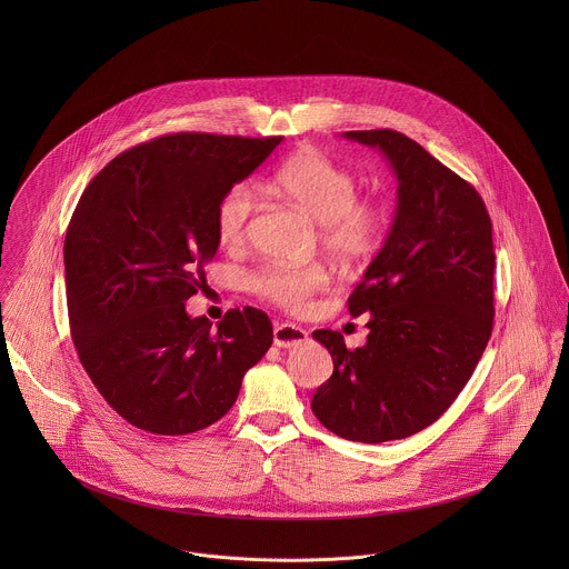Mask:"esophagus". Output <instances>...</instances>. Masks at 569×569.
I'll return each instance as SVG.
<instances>
[{"label":"esophagus","instance_id":"34e87169","mask_svg":"<svg viewBox=\"0 0 569 569\" xmlns=\"http://www.w3.org/2000/svg\"><path fill=\"white\" fill-rule=\"evenodd\" d=\"M307 339H309V332L302 326L291 325V322L273 326V343L278 348H293Z\"/></svg>","mask_w":569,"mask_h":569}]
</instances>
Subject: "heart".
<instances>
[{
    "mask_svg": "<svg viewBox=\"0 0 569 569\" xmlns=\"http://www.w3.org/2000/svg\"><path fill=\"white\" fill-rule=\"evenodd\" d=\"M269 186L273 194L293 203L320 223V243L339 262L368 258L386 237L390 214L381 201L359 197V179L343 163L318 149H300L280 163ZM258 214V197L247 181L223 190L214 210L219 243L237 249L244 243ZM328 284L322 264H264L249 276L251 291L287 311H305Z\"/></svg>",
    "mask_w": 569,
    "mask_h": 569,
    "instance_id": "b5f03b06",
    "label": "heart"
}]
</instances>
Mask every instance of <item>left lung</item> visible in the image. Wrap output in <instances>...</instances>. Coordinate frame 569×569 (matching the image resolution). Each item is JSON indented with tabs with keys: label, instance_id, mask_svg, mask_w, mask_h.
<instances>
[{
	"label": "left lung",
	"instance_id": "8db88e82",
	"mask_svg": "<svg viewBox=\"0 0 569 569\" xmlns=\"http://www.w3.org/2000/svg\"><path fill=\"white\" fill-rule=\"evenodd\" d=\"M379 149L399 179L388 241L348 298L370 313L368 341L316 330L332 375L311 401L332 433L357 442L401 440L436 422L471 379L492 332V223L480 192L392 129L348 131Z\"/></svg>",
	"mask_w": 569,
	"mask_h": 569
}]
</instances>
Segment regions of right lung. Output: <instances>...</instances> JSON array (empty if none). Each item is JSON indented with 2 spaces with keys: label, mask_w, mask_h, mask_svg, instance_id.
<instances>
[{
  "label": "right lung",
  "mask_w": 569,
  "mask_h": 569,
  "mask_svg": "<svg viewBox=\"0 0 569 569\" xmlns=\"http://www.w3.org/2000/svg\"><path fill=\"white\" fill-rule=\"evenodd\" d=\"M282 142L170 133L107 163L70 219L63 260L72 341L102 399L160 436L210 427L273 341L264 311L190 318L219 249L214 210Z\"/></svg>",
  "instance_id": "add662e5"
}]
</instances>
